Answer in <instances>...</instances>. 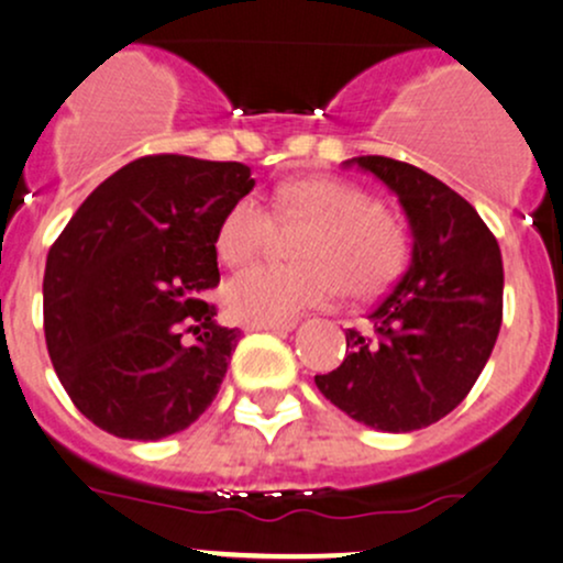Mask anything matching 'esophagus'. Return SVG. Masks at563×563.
Wrapping results in <instances>:
<instances>
[{"label": "esophagus", "mask_w": 563, "mask_h": 563, "mask_svg": "<svg viewBox=\"0 0 563 563\" xmlns=\"http://www.w3.org/2000/svg\"><path fill=\"white\" fill-rule=\"evenodd\" d=\"M298 322H250L246 330H271V332H289Z\"/></svg>", "instance_id": "obj_1"}]
</instances>
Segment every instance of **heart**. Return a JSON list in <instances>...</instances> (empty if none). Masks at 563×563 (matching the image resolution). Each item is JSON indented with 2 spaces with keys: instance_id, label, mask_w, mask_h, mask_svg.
Here are the masks:
<instances>
[{
  "instance_id": "obj_1",
  "label": "heart",
  "mask_w": 563,
  "mask_h": 563,
  "mask_svg": "<svg viewBox=\"0 0 563 563\" xmlns=\"http://www.w3.org/2000/svg\"><path fill=\"white\" fill-rule=\"evenodd\" d=\"M276 214L311 220L295 263H263L225 282V303L244 322H289L308 308L332 303L343 289L373 298L402 276L410 260L405 222L376 198L341 177H303L274 190ZM274 231V211L257 192L239 196L217 225L214 246L225 263L252 260Z\"/></svg>"
}]
</instances>
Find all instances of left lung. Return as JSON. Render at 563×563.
I'll list each match as a JSON object with an SVG mask.
<instances>
[{"label":"left lung","mask_w":563,"mask_h":563,"mask_svg":"<svg viewBox=\"0 0 563 563\" xmlns=\"http://www.w3.org/2000/svg\"><path fill=\"white\" fill-rule=\"evenodd\" d=\"M354 163L397 192L413 260L371 311V332L346 330L343 362L313 380L362 424L413 432L449 416L492 356L505 284L499 244L473 203L432 174L384 155Z\"/></svg>","instance_id":"left-lung-1"}]
</instances>
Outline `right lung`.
I'll return each mask as SVG.
<instances>
[{
  "label": "right lung",
  "instance_id": "obj_1",
  "mask_svg": "<svg viewBox=\"0 0 563 563\" xmlns=\"http://www.w3.org/2000/svg\"><path fill=\"white\" fill-rule=\"evenodd\" d=\"M244 163L147 155L104 179L47 252L45 341L66 395L114 438L161 440L220 391L239 330L214 322L220 217Z\"/></svg>",
  "mask_w": 563,
  "mask_h": 563
}]
</instances>
